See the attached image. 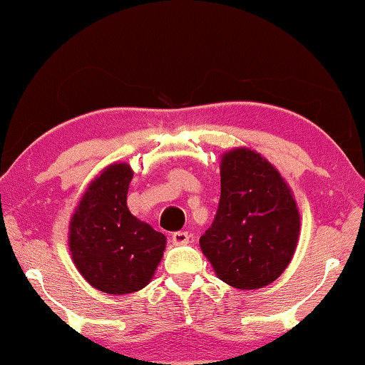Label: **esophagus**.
Wrapping results in <instances>:
<instances>
[{"label": "esophagus", "mask_w": 365, "mask_h": 365, "mask_svg": "<svg viewBox=\"0 0 365 365\" xmlns=\"http://www.w3.org/2000/svg\"><path fill=\"white\" fill-rule=\"evenodd\" d=\"M189 240H191V233H187V231H176L171 236V241L174 245H187Z\"/></svg>", "instance_id": "1"}]
</instances>
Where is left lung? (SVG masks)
Masks as SVG:
<instances>
[{
    "mask_svg": "<svg viewBox=\"0 0 365 365\" xmlns=\"http://www.w3.org/2000/svg\"><path fill=\"white\" fill-rule=\"evenodd\" d=\"M300 216L280 173L250 149L221 159V196L200 238L216 275L240 290L275 282L295 252Z\"/></svg>",
    "mask_w": 365,
    "mask_h": 365,
    "instance_id": "left-lung-1",
    "label": "left lung"
}]
</instances>
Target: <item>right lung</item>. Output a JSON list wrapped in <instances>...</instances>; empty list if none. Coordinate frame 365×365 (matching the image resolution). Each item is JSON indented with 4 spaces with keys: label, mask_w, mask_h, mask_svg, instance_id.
<instances>
[{
    "label": "right lung",
    "mask_w": 365,
    "mask_h": 365,
    "mask_svg": "<svg viewBox=\"0 0 365 365\" xmlns=\"http://www.w3.org/2000/svg\"><path fill=\"white\" fill-rule=\"evenodd\" d=\"M132 169L112 164L90 184L70 221V252L78 272L103 293L144 288L163 258L165 236L127 207Z\"/></svg>",
    "instance_id": "1"
}]
</instances>
